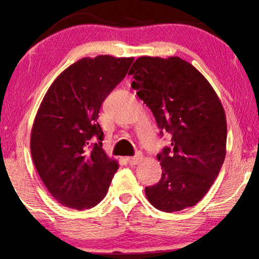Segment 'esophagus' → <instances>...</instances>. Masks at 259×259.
<instances>
[{
	"mask_svg": "<svg viewBox=\"0 0 259 259\" xmlns=\"http://www.w3.org/2000/svg\"><path fill=\"white\" fill-rule=\"evenodd\" d=\"M126 160L130 165H137L138 162L141 160V155L138 154V155H136V157H128V158H126Z\"/></svg>",
	"mask_w": 259,
	"mask_h": 259,
	"instance_id": "esophagus-1",
	"label": "esophagus"
}]
</instances>
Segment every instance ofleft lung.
<instances>
[{
	"label": "left lung",
	"mask_w": 259,
	"mask_h": 259,
	"mask_svg": "<svg viewBox=\"0 0 259 259\" xmlns=\"http://www.w3.org/2000/svg\"><path fill=\"white\" fill-rule=\"evenodd\" d=\"M128 74L159 128L172 136L171 146L157 155L161 178L145 189L147 199L164 212L194 206L225 159L228 127L222 102L203 74L178 56H140Z\"/></svg>",
	"instance_id": "1"
}]
</instances>
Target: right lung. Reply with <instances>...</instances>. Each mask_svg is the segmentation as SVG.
Wrapping results in <instances>:
<instances>
[{
	"label": "right lung",
	"mask_w": 259,
	"mask_h": 259,
	"mask_svg": "<svg viewBox=\"0 0 259 259\" xmlns=\"http://www.w3.org/2000/svg\"><path fill=\"white\" fill-rule=\"evenodd\" d=\"M133 60L111 55L79 60L56 77L38 107L31 157L45 186L63 206L86 210L107 193L119 165L102 150L99 111Z\"/></svg>",
	"instance_id": "1"
}]
</instances>
